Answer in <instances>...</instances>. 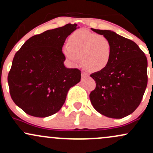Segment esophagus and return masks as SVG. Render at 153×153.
I'll list each match as a JSON object with an SVG mask.
<instances>
[{
	"label": "esophagus",
	"mask_w": 153,
	"mask_h": 153,
	"mask_svg": "<svg viewBox=\"0 0 153 153\" xmlns=\"http://www.w3.org/2000/svg\"><path fill=\"white\" fill-rule=\"evenodd\" d=\"M81 76H82V78H87V77H88L89 75L87 73H85V72L82 71V73H81Z\"/></svg>",
	"instance_id": "34e87169"
}]
</instances>
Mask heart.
<instances>
[{"label": "heart", "mask_w": 153, "mask_h": 153, "mask_svg": "<svg viewBox=\"0 0 153 153\" xmlns=\"http://www.w3.org/2000/svg\"><path fill=\"white\" fill-rule=\"evenodd\" d=\"M63 54L76 64L80 62L85 70L98 72L109 64L113 54V45L109 39L88 30L75 31L69 38V45L63 47Z\"/></svg>", "instance_id": "heart-1"}]
</instances>
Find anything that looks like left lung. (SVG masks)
<instances>
[{
    "mask_svg": "<svg viewBox=\"0 0 153 153\" xmlns=\"http://www.w3.org/2000/svg\"><path fill=\"white\" fill-rule=\"evenodd\" d=\"M109 39L113 54L105 69L92 73L96 88L91 92L94 108L109 118L122 119L134 112L147 85V59L136 43L110 30L91 29Z\"/></svg>",
    "mask_w": 153,
    "mask_h": 153,
    "instance_id": "8db88e82",
    "label": "left lung"
}]
</instances>
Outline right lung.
I'll use <instances>...</instances> for the list:
<instances>
[{"label":"right lung","instance_id":"right-lung-1","mask_svg":"<svg viewBox=\"0 0 153 153\" xmlns=\"http://www.w3.org/2000/svg\"><path fill=\"white\" fill-rule=\"evenodd\" d=\"M77 24L34 35L15 54L8 75L11 99L27 114L47 117L57 113L71 87L80 82L81 71L64 65L62 46Z\"/></svg>","mask_w":153,"mask_h":153}]
</instances>
